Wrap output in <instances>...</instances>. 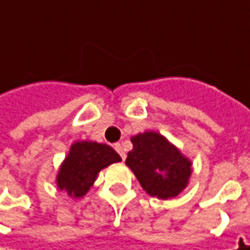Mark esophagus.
Here are the masks:
<instances>
[{
    "instance_id": "obj_1",
    "label": "esophagus",
    "mask_w": 250,
    "mask_h": 250,
    "mask_svg": "<svg viewBox=\"0 0 250 250\" xmlns=\"http://www.w3.org/2000/svg\"><path fill=\"white\" fill-rule=\"evenodd\" d=\"M113 149L118 151V154L120 155V158L125 161V149H123V146H122V143H115L113 145Z\"/></svg>"
}]
</instances>
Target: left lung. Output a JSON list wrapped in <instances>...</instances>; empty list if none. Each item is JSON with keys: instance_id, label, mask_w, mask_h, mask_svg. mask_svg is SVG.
<instances>
[{"instance_id": "1", "label": "left lung", "mask_w": 250, "mask_h": 250, "mask_svg": "<svg viewBox=\"0 0 250 250\" xmlns=\"http://www.w3.org/2000/svg\"><path fill=\"white\" fill-rule=\"evenodd\" d=\"M134 149L125 160L145 191L158 199L177 196L188 184L191 162L157 132L131 138Z\"/></svg>"}]
</instances>
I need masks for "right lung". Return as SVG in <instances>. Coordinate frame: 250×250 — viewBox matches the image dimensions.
I'll return each mask as SVG.
<instances>
[{
	"label": "right lung",
	"instance_id": "1",
	"mask_svg": "<svg viewBox=\"0 0 250 250\" xmlns=\"http://www.w3.org/2000/svg\"><path fill=\"white\" fill-rule=\"evenodd\" d=\"M122 161L115 150L103 143L76 142L59 170L58 187L69 196L81 198L92 187L103 167Z\"/></svg>",
	"mask_w": 250,
	"mask_h": 250
}]
</instances>
